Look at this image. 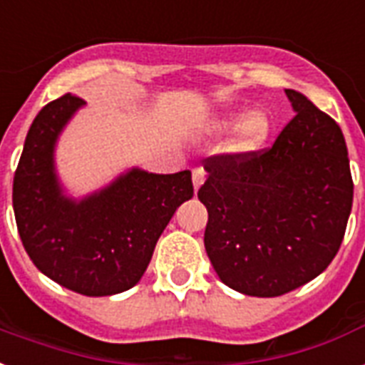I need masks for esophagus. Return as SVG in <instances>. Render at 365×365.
<instances>
[{
	"mask_svg": "<svg viewBox=\"0 0 365 365\" xmlns=\"http://www.w3.org/2000/svg\"><path fill=\"white\" fill-rule=\"evenodd\" d=\"M203 180H205V171L203 168H196L192 171V182H194V188H200L203 185Z\"/></svg>",
	"mask_w": 365,
	"mask_h": 365,
	"instance_id": "obj_1",
	"label": "esophagus"
}]
</instances>
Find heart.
<instances>
[{
	"label": "heart",
	"instance_id": "obj_1",
	"mask_svg": "<svg viewBox=\"0 0 365 365\" xmlns=\"http://www.w3.org/2000/svg\"><path fill=\"white\" fill-rule=\"evenodd\" d=\"M242 123L238 127L236 133V140L234 146L240 152H253L257 148H261L262 144L267 143L272 131V121L264 112H250L244 115L242 112H230V114L222 115L221 120L215 123L217 129H228V127L236 125L239 121Z\"/></svg>",
	"mask_w": 365,
	"mask_h": 365
}]
</instances>
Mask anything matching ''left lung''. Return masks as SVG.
Masks as SVG:
<instances>
[{"label": "left lung", "instance_id": "left-lung-1", "mask_svg": "<svg viewBox=\"0 0 365 365\" xmlns=\"http://www.w3.org/2000/svg\"><path fill=\"white\" fill-rule=\"evenodd\" d=\"M293 120L267 150L203 160V244L225 285L278 297L320 276L343 242L352 175L341 127L285 89Z\"/></svg>", "mask_w": 365, "mask_h": 365}]
</instances>
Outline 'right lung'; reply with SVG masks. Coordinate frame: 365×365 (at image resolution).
<instances>
[{
    "label": "right lung",
    "mask_w": 365,
    "mask_h": 365,
    "mask_svg": "<svg viewBox=\"0 0 365 365\" xmlns=\"http://www.w3.org/2000/svg\"><path fill=\"white\" fill-rule=\"evenodd\" d=\"M86 104L62 95L39 110L13 180L22 245L38 270L66 289L104 297L131 289L180 203L194 196L192 173L156 175L133 168L89 196H64L55 144Z\"/></svg>",
    "instance_id": "add662e5"
}]
</instances>
